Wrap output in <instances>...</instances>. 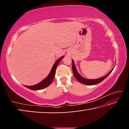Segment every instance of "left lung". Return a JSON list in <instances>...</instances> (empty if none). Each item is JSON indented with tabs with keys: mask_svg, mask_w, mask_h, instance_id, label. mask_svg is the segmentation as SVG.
<instances>
[{
	"mask_svg": "<svg viewBox=\"0 0 129 129\" xmlns=\"http://www.w3.org/2000/svg\"><path fill=\"white\" fill-rule=\"evenodd\" d=\"M72 60V71H73V73L74 76H75V78L77 79L78 81L82 83L83 84L85 85H96L99 83L101 82L102 81L104 80L105 78L108 77V76L110 75V74L112 73V72L113 71L114 68L111 70V71L109 72L108 74H107L106 75H105L104 77H102L101 78H97V79H87V78H85L84 77H82L79 73H78V72L77 71V68H76V65L75 64V62L73 60Z\"/></svg>",
	"mask_w": 129,
	"mask_h": 129,
	"instance_id": "8db88e82",
	"label": "left lung"
}]
</instances>
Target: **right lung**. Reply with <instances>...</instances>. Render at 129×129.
<instances>
[{
	"label": "right lung",
	"mask_w": 129,
	"mask_h": 129,
	"mask_svg": "<svg viewBox=\"0 0 129 129\" xmlns=\"http://www.w3.org/2000/svg\"><path fill=\"white\" fill-rule=\"evenodd\" d=\"M64 57V56H63L62 57H61L60 58H58V60H57L56 61V62H54V64H53V67H52L51 71L50 72V73L48 75L47 77L44 78L43 81L39 83L38 84L35 85H32V86H26L24 85L26 88H27L28 89H30V90H40V89H43L44 88H46V87L48 86L50 84H51L52 82L53 81V80L54 79V76H55V73H56V68L57 67L58 64H59L60 62L61 61L63 58Z\"/></svg>",
	"instance_id": "right-lung-1"
}]
</instances>
